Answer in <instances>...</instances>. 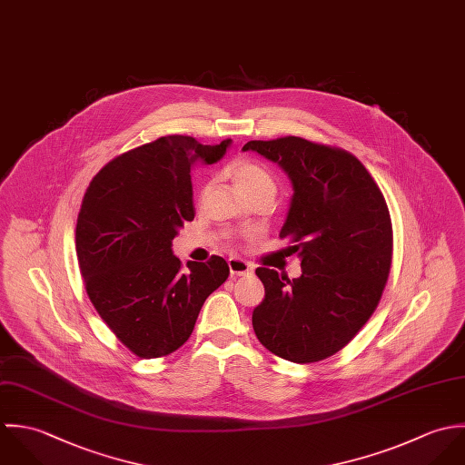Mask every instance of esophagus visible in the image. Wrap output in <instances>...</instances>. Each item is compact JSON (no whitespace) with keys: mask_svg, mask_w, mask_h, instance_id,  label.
<instances>
[{"mask_svg":"<svg viewBox=\"0 0 465 465\" xmlns=\"http://www.w3.org/2000/svg\"><path fill=\"white\" fill-rule=\"evenodd\" d=\"M228 268H230V273L233 277H244V275H250L253 272L252 264H248L242 259H230L228 261Z\"/></svg>","mask_w":465,"mask_h":465,"instance_id":"esophagus-1","label":"esophagus"}]
</instances>
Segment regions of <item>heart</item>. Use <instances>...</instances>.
<instances>
[{"instance_id":"heart-1","label":"heart","mask_w":465,"mask_h":465,"mask_svg":"<svg viewBox=\"0 0 465 465\" xmlns=\"http://www.w3.org/2000/svg\"><path fill=\"white\" fill-rule=\"evenodd\" d=\"M224 173L233 180V183L246 199L253 195L275 197L277 193V182L273 174L266 165H262L253 158H239L232 162ZM206 192H208V185L201 188V197H204Z\"/></svg>"}]
</instances>
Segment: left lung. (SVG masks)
I'll list each match as a JSON object with an SVG mask.
<instances>
[{"mask_svg":"<svg viewBox=\"0 0 465 465\" xmlns=\"http://www.w3.org/2000/svg\"><path fill=\"white\" fill-rule=\"evenodd\" d=\"M292 183L280 239L292 242L302 275L257 268L266 296L253 331L275 356L314 363L341 351L369 322L391 266V221L382 192L351 153L298 136L252 140Z\"/></svg>","mask_w":465,"mask_h":465,"instance_id":"8db88e82","label":"left lung"}]
</instances>
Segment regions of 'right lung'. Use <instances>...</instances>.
<instances>
[{"label":"right lung","instance_id":"1","mask_svg":"<svg viewBox=\"0 0 465 465\" xmlns=\"http://www.w3.org/2000/svg\"><path fill=\"white\" fill-rule=\"evenodd\" d=\"M230 143L162 136L111 160L84 193L75 246L86 292L138 358L178 351L204 300L230 275L223 257L188 262L183 272L173 253V239L195 213L192 167L219 162Z\"/></svg>","mask_w":465,"mask_h":465}]
</instances>
